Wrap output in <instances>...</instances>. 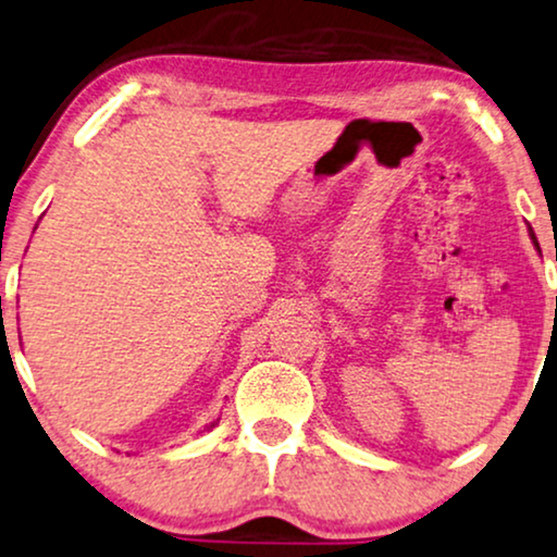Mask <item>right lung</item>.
Wrapping results in <instances>:
<instances>
[{
    "label": "right lung",
    "mask_w": 557,
    "mask_h": 557,
    "mask_svg": "<svg viewBox=\"0 0 557 557\" xmlns=\"http://www.w3.org/2000/svg\"><path fill=\"white\" fill-rule=\"evenodd\" d=\"M210 426H215V421H213V424H210Z\"/></svg>",
    "instance_id": "right-lung-1"
}]
</instances>
